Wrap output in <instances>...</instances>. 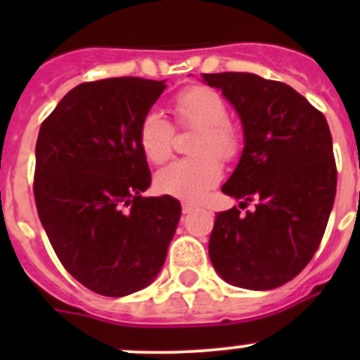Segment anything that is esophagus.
<instances>
[{
    "instance_id": "esophagus-1",
    "label": "esophagus",
    "mask_w": 360,
    "mask_h": 360,
    "mask_svg": "<svg viewBox=\"0 0 360 360\" xmlns=\"http://www.w3.org/2000/svg\"><path fill=\"white\" fill-rule=\"evenodd\" d=\"M195 209H197V207H195L193 203H188V202H184V203H183V214H190V212H193Z\"/></svg>"
}]
</instances>
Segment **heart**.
Instances as JSON below:
<instances>
[{"label": "heart", "mask_w": 360, "mask_h": 360, "mask_svg": "<svg viewBox=\"0 0 360 360\" xmlns=\"http://www.w3.org/2000/svg\"><path fill=\"white\" fill-rule=\"evenodd\" d=\"M176 123L195 129L191 153L197 157L177 160L157 174V188L163 195L198 202L221 179L219 158L231 162L240 155L242 132L228 116L230 108L217 90L193 85L176 94L170 104ZM137 141L144 157L163 163L172 157L174 127L165 116L150 111L143 116Z\"/></svg>", "instance_id": "b5f03b06"}]
</instances>
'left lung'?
Masks as SVG:
<instances>
[{"mask_svg": "<svg viewBox=\"0 0 360 360\" xmlns=\"http://www.w3.org/2000/svg\"><path fill=\"white\" fill-rule=\"evenodd\" d=\"M238 111L245 148L223 193L257 202L245 214L216 216L209 256L237 288L268 291L292 281L314 257L328 226L338 170L328 120L282 82L252 72L203 75Z\"/></svg>", "mask_w": 360, "mask_h": 360, "instance_id": "obj_1", "label": "left lung"}]
</instances>
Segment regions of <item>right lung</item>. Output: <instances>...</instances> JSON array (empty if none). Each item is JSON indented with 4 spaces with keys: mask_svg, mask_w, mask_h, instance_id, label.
<instances>
[{
    "mask_svg": "<svg viewBox=\"0 0 360 360\" xmlns=\"http://www.w3.org/2000/svg\"><path fill=\"white\" fill-rule=\"evenodd\" d=\"M165 86L136 76L79 83L39 127V221L63 266L103 296L146 288L179 223L176 198L141 195L151 172L137 130Z\"/></svg>",
    "mask_w": 360,
    "mask_h": 360,
    "instance_id": "right-lung-1",
    "label": "right lung"
}]
</instances>
